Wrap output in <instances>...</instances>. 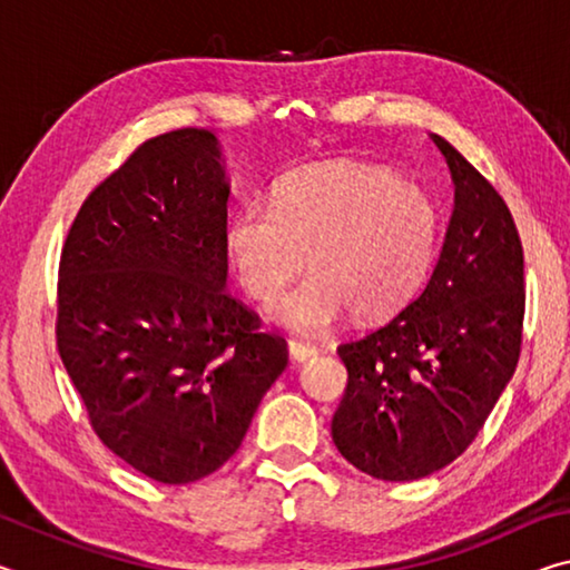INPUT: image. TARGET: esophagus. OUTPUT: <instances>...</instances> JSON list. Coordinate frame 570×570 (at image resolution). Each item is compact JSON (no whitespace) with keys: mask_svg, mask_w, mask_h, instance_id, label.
<instances>
[{"mask_svg":"<svg viewBox=\"0 0 570 570\" xmlns=\"http://www.w3.org/2000/svg\"><path fill=\"white\" fill-rule=\"evenodd\" d=\"M288 356H292L294 362H308L312 356H316V346L296 342V340H288Z\"/></svg>","mask_w":570,"mask_h":570,"instance_id":"esophagus-1","label":"esophagus"}]
</instances>
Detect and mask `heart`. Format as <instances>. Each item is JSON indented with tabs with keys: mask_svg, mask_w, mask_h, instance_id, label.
<instances>
[{
	"mask_svg": "<svg viewBox=\"0 0 570 570\" xmlns=\"http://www.w3.org/2000/svg\"><path fill=\"white\" fill-rule=\"evenodd\" d=\"M435 200L387 170L330 163L230 218L226 248L236 282L268 304L304 272L306 282L278 298L272 314L294 332L320 334L346 308L360 322L384 320L410 302L440 250Z\"/></svg>",
	"mask_w": 570,
	"mask_h": 570,
	"instance_id": "heart-1",
	"label": "heart"
}]
</instances>
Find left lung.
Masks as SVG:
<instances>
[{
    "label": "left lung",
    "mask_w": 570,
    "mask_h": 570,
    "mask_svg": "<svg viewBox=\"0 0 570 570\" xmlns=\"http://www.w3.org/2000/svg\"><path fill=\"white\" fill-rule=\"evenodd\" d=\"M455 214L424 292L336 346L346 390L336 450L366 475L428 478L465 452L515 372L523 342V244L500 193L445 138Z\"/></svg>",
    "instance_id": "1"
}]
</instances>
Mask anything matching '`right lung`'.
<instances>
[{"mask_svg":"<svg viewBox=\"0 0 570 570\" xmlns=\"http://www.w3.org/2000/svg\"><path fill=\"white\" fill-rule=\"evenodd\" d=\"M226 210L214 132H166L90 193L60 256L57 352L90 428L166 485L224 465L288 364L226 292Z\"/></svg>","mask_w":570,"mask_h":570,"instance_id":"add662e5","label":"right lung"}]
</instances>
